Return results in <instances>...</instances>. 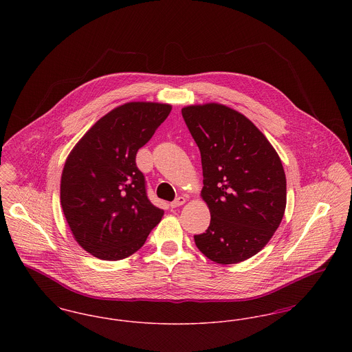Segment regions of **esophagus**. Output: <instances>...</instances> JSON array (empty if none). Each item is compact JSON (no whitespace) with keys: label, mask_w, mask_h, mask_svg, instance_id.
I'll return each mask as SVG.
<instances>
[{"label":"esophagus","mask_w":352,"mask_h":352,"mask_svg":"<svg viewBox=\"0 0 352 352\" xmlns=\"http://www.w3.org/2000/svg\"><path fill=\"white\" fill-rule=\"evenodd\" d=\"M184 203H186V199H184V197H179V198H177L175 201L170 203V207H171V208H177V207L184 206Z\"/></svg>","instance_id":"esophagus-1"}]
</instances>
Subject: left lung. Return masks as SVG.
Listing matches in <instances>:
<instances>
[{"instance_id": "8db88e82", "label": "left lung", "mask_w": 352, "mask_h": 352, "mask_svg": "<svg viewBox=\"0 0 352 352\" xmlns=\"http://www.w3.org/2000/svg\"><path fill=\"white\" fill-rule=\"evenodd\" d=\"M182 116L201 151V198L211 214L195 244L218 264L241 263L268 244L284 217L281 160L251 120L230 107L188 105Z\"/></svg>"}]
</instances>
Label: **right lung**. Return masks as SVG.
I'll return each instance as SVG.
<instances>
[{
  "label": "right lung",
  "mask_w": 352,
  "mask_h": 352,
  "mask_svg": "<svg viewBox=\"0 0 352 352\" xmlns=\"http://www.w3.org/2000/svg\"><path fill=\"white\" fill-rule=\"evenodd\" d=\"M171 105L133 101L107 113L68 154L60 203L78 244L92 256L118 261L146 241L164 210L146 195L135 154L166 120Z\"/></svg>",
  "instance_id": "1"
}]
</instances>
